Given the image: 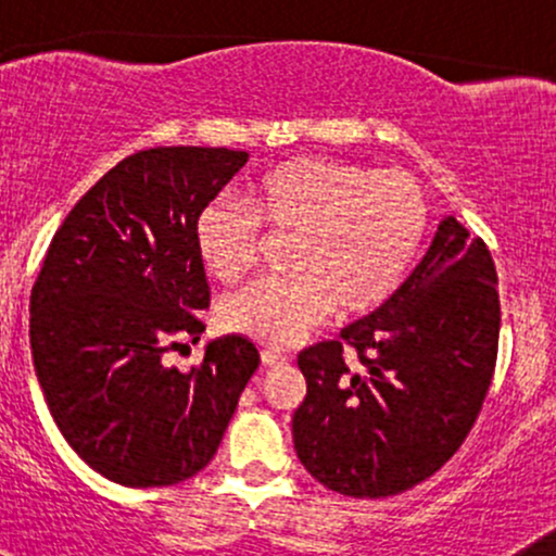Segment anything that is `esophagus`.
<instances>
[{
    "label": "esophagus",
    "mask_w": 556,
    "mask_h": 556,
    "mask_svg": "<svg viewBox=\"0 0 556 556\" xmlns=\"http://www.w3.org/2000/svg\"><path fill=\"white\" fill-rule=\"evenodd\" d=\"M261 361H264V366H285L290 358H287L285 353H279V350L266 348V350H261Z\"/></svg>",
    "instance_id": "1"
}]
</instances>
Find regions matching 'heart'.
Wrapping results in <instances>:
<instances>
[{"instance_id": "1", "label": "heart", "mask_w": 556, "mask_h": 556, "mask_svg": "<svg viewBox=\"0 0 556 556\" xmlns=\"http://www.w3.org/2000/svg\"><path fill=\"white\" fill-rule=\"evenodd\" d=\"M242 208L208 203L195 219V251L212 277L235 282L261 256L258 226L287 238L290 277L261 279L222 303L225 329L256 342H295L331 305L361 314L384 300L426 229V198L410 175L371 172L329 156L277 164L242 188Z\"/></svg>"}]
</instances>
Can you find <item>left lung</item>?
Here are the masks:
<instances>
[{
    "instance_id": "left-lung-1",
    "label": "left lung",
    "mask_w": 556,
    "mask_h": 556,
    "mask_svg": "<svg viewBox=\"0 0 556 556\" xmlns=\"http://www.w3.org/2000/svg\"><path fill=\"white\" fill-rule=\"evenodd\" d=\"M496 282L486 242L444 216L420 264L374 314L298 355L308 389L292 442L318 483L379 500L426 481L460 450L494 374Z\"/></svg>"
}]
</instances>
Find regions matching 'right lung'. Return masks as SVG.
I'll list each match as a JSON object with an SVG mask.
<instances>
[{
    "label": "right lung",
    "mask_w": 556,
    "mask_h": 556,
    "mask_svg": "<svg viewBox=\"0 0 556 556\" xmlns=\"http://www.w3.org/2000/svg\"><path fill=\"white\" fill-rule=\"evenodd\" d=\"M245 162V151L203 146L123 159L56 229L30 290V353L49 413L114 483L172 486L206 468L258 368L242 334L208 340L190 371L164 363L206 329L195 219Z\"/></svg>",
    "instance_id": "right-lung-1"
}]
</instances>
